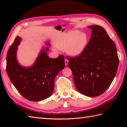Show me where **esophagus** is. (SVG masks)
<instances>
[{
  "label": "esophagus",
  "mask_w": 127,
  "mask_h": 127,
  "mask_svg": "<svg viewBox=\"0 0 127 127\" xmlns=\"http://www.w3.org/2000/svg\"><path fill=\"white\" fill-rule=\"evenodd\" d=\"M68 62H69V61L68 60V59H65V65L66 66L68 65Z\"/></svg>",
  "instance_id": "esophagus-1"
}]
</instances>
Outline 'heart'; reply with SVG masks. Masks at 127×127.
<instances>
[{
	"label": "heart",
	"mask_w": 127,
	"mask_h": 127,
	"mask_svg": "<svg viewBox=\"0 0 127 127\" xmlns=\"http://www.w3.org/2000/svg\"><path fill=\"white\" fill-rule=\"evenodd\" d=\"M88 41L87 34L75 30L63 34L57 40L55 46L60 50H66V52L70 56L77 57L85 51Z\"/></svg>",
	"instance_id": "b5f03b06"
}]
</instances>
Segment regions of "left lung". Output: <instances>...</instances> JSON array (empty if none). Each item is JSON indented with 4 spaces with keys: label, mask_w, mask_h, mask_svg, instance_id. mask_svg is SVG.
<instances>
[{
    "label": "left lung",
    "mask_w": 127,
    "mask_h": 127,
    "mask_svg": "<svg viewBox=\"0 0 127 127\" xmlns=\"http://www.w3.org/2000/svg\"><path fill=\"white\" fill-rule=\"evenodd\" d=\"M92 35L86 49L79 56L68 57L77 90L83 95H101L114 80L119 59L115 42L99 26H91Z\"/></svg>",
    "instance_id": "8db88e82"
}]
</instances>
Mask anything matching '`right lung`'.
I'll return each instance as SVG.
<instances>
[{
	"label": "right lung",
	"mask_w": 127,
	"mask_h": 127,
	"mask_svg": "<svg viewBox=\"0 0 127 127\" xmlns=\"http://www.w3.org/2000/svg\"><path fill=\"white\" fill-rule=\"evenodd\" d=\"M21 38L17 36L10 47L6 56V72L16 90L28 100L39 101L52 95L55 79L65 66L64 56L52 59L47 56L48 47L40 51L34 63L31 66L20 65L17 59V46ZM50 46L49 42H46Z\"/></svg>",
	"instance_id": "add662e5"
}]
</instances>
